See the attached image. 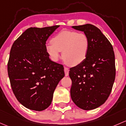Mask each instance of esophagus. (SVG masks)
<instances>
[{
	"label": "esophagus",
	"mask_w": 126,
	"mask_h": 126,
	"mask_svg": "<svg viewBox=\"0 0 126 126\" xmlns=\"http://www.w3.org/2000/svg\"><path fill=\"white\" fill-rule=\"evenodd\" d=\"M64 72H65V75L66 76H67L68 75V74H69V69H68V68H67V67H65Z\"/></svg>",
	"instance_id": "1"
}]
</instances>
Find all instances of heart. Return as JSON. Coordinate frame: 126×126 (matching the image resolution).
<instances>
[{"instance_id": "b5f03b06", "label": "heart", "mask_w": 126, "mask_h": 126, "mask_svg": "<svg viewBox=\"0 0 126 126\" xmlns=\"http://www.w3.org/2000/svg\"><path fill=\"white\" fill-rule=\"evenodd\" d=\"M90 48V41L86 34L75 31L63 30L52 37L51 43L45 45V50L53 61L62 58L67 64L76 66L86 59Z\"/></svg>"}]
</instances>
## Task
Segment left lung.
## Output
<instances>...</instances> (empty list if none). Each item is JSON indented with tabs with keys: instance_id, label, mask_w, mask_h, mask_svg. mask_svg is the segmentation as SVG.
<instances>
[{
	"instance_id": "left-lung-1",
	"label": "left lung",
	"mask_w": 126,
	"mask_h": 126,
	"mask_svg": "<svg viewBox=\"0 0 126 126\" xmlns=\"http://www.w3.org/2000/svg\"><path fill=\"white\" fill-rule=\"evenodd\" d=\"M72 28L88 36L90 48L86 59L70 68L71 98L83 110L94 109L106 102L112 89L116 74L113 49L95 26L85 24Z\"/></svg>"
}]
</instances>
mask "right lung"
I'll use <instances>...</instances> for the list:
<instances>
[{"instance_id":"right-lung-1","label":"right lung","mask_w":126,"mask_h":126,"mask_svg":"<svg viewBox=\"0 0 126 126\" xmlns=\"http://www.w3.org/2000/svg\"><path fill=\"white\" fill-rule=\"evenodd\" d=\"M59 27L28 28L11 47L8 63L11 88L18 101L30 110L48 107L65 76L63 65L50 60L45 50L47 40Z\"/></svg>"}]
</instances>
